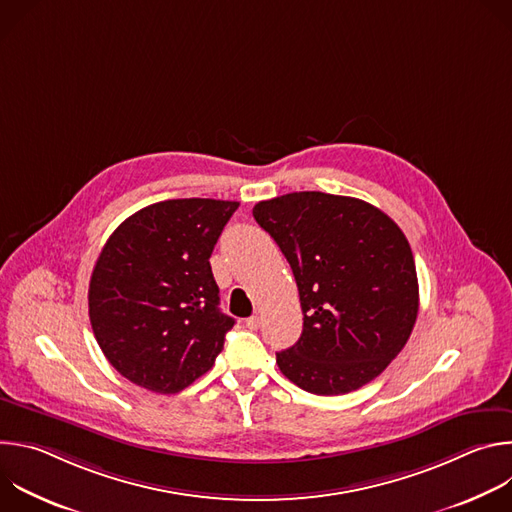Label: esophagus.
Instances as JSON below:
<instances>
[{
    "label": "esophagus",
    "mask_w": 512,
    "mask_h": 512,
    "mask_svg": "<svg viewBox=\"0 0 512 512\" xmlns=\"http://www.w3.org/2000/svg\"><path fill=\"white\" fill-rule=\"evenodd\" d=\"M245 324H247L249 330H257L261 326V318L259 316H251V318L245 320Z\"/></svg>",
    "instance_id": "esophagus-1"
}]
</instances>
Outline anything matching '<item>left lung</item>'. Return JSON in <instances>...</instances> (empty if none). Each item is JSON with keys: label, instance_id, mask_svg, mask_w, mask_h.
<instances>
[{"label": "left lung", "instance_id": "8db88e82", "mask_svg": "<svg viewBox=\"0 0 512 512\" xmlns=\"http://www.w3.org/2000/svg\"><path fill=\"white\" fill-rule=\"evenodd\" d=\"M255 221L294 271L304 330L277 352L279 371L314 395H344L379 377L417 320L409 241L377 206L326 192L257 202Z\"/></svg>", "mask_w": 512, "mask_h": 512}]
</instances>
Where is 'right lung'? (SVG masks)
<instances>
[{
    "label": "right lung",
    "instance_id": "right-lung-1",
    "mask_svg": "<svg viewBox=\"0 0 512 512\" xmlns=\"http://www.w3.org/2000/svg\"><path fill=\"white\" fill-rule=\"evenodd\" d=\"M237 208L231 200H164L107 239L89 283V318L127 381L174 395L212 369L235 320L218 308L208 259Z\"/></svg>",
    "mask_w": 512,
    "mask_h": 512
}]
</instances>
